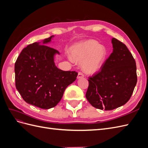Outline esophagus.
Instances as JSON below:
<instances>
[{
  "label": "esophagus",
  "instance_id": "obj_1",
  "mask_svg": "<svg viewBox=\"0 0 148 148\" xmlns=\"http://www.w3.org/2000/svg\"><path fill=\"white\" fill-rule=\"evenodd\" d=\"M83 77H84V75L82 72H79L78 74L77 78L79 79V78H83Z\"/></svg>",
  "mask_w": 148,
  "mask_h": 148
}]
</instances>
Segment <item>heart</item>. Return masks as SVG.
I'll list each match as a JSON object with an SVG mask.
<instances>
[{"instance_id": "heart-1", "label": "heart", "mask_w": 148, "mask_h": 148, "mask_svg": "<svg viewBox=\"0 0 148 148\" xmlns=\"http://www.w3.org/2000/svg\"><path fill=\"white\" fill-rule=\"evenodd\" d=\"M106 56L105 47L92 39L76 45L71 52V60L77 64L82 63L83 71L88 75L95 74L101 70Z\"/></svg>"}]
</instances>
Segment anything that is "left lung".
Segmentation results:
<instances>
[{
  "instance_id": "1",
  "label": "left lung",
  "mask_w": 148,
  "mask_h": 148,
  "mask_svg": "<svg viewBox=\"0 0 148 148\" xmlns=\"http://www.w3.org/2000/svg\"><path fill=\"white\" fill-rule=\"evenodd\" d=\"M113 52L101 70L89 77L86 93L88 102L95 108L113 110L130 99L136 83V65L127 47L112 39Z\"/></svg>"
}]
</instances>
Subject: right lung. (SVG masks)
<instances>
[{
    "mask_svg": "<svg viewBox=\"0 0 148 148\" xmlns=\"http://www.w3.org/2000/svg\"><path fill=\"white\" fill-rule=\"evenodd\" d=\"M52 36L42 41L51 42ZM56 49L40 42L24 48L15 64V86L24 101L41 109L55 107L61 100L66 88L75 82L78 73L58 69L54 56Z\"/></svg>",
    "mask_w": 148,
    "mask_h": 148,
    "instance_id": "right-lung-1",
    "label": "right lung"
}]
</instances>
